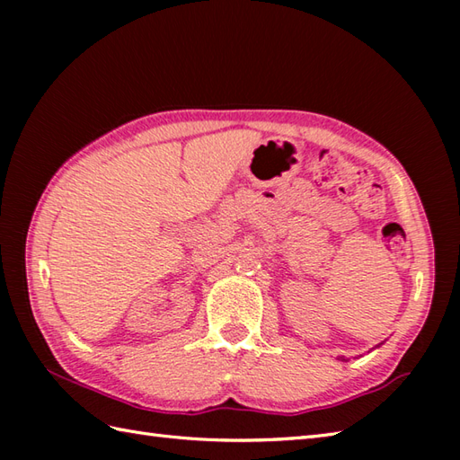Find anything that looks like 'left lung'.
<instances>
[{"mask_svg":"<svg viewBox=\"0 0 460 460\" xmlns=\"http://www.w3.org/2000/svg\"><path fill=\"white\" fill-rule=\"evenodd\" d=\"M344 359H346V358H341V361H344Z\"/></svg>","mask_w":460,"mask_h":460,"instance_id":"1","label":"left lung"}]
</instances>
